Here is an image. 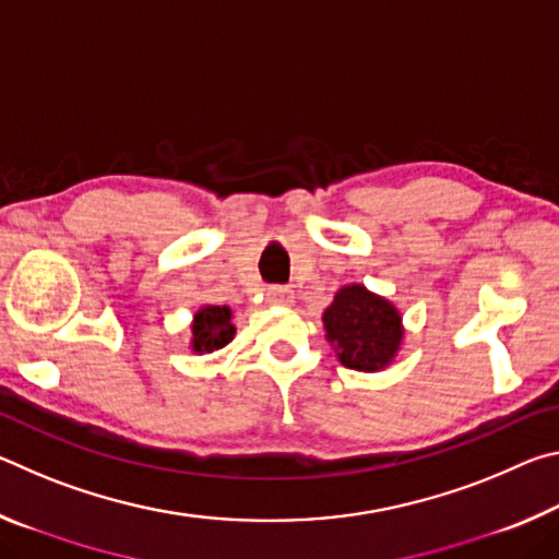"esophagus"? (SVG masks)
Returning a JSON list of instances; mask_svg holds the SVG:
<instances>
[{
    "mask_svg": "<svg viewBox=\"0 0 559 559\" xmlns=\"http://www.w3.org/2000/svg\"><path fill=\"white\" fill-rule=\"evenodd\" d=\"M266 296L273 306H290L293 302V290L286 286H271Z\"/></svg>",
    "mask_w": 559,
    "mask_h": 559,
    "instance_id": "esophagus-1",
    "label": "esophagus"
}]
</instances>
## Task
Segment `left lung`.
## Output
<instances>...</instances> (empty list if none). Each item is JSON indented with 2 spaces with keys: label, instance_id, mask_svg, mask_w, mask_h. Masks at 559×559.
I'll use <instances>...</instances> for the list:
<instances>
[{
  "label": "left lung",
  "instance_id": "8db88e82",
  "mask_svg": "<svg viewBox=\"0 0 559 559\" xmlns=\"http://www.w3.org/2000/svg\"><path fill=\"white\" fill-rule=\"evenodd\" d=\"M325 337L349 370H384L400 353L402 316L390 300L359 283L343 286L323 313Z\"/></svg>",
  "mask_w": 559,
  "mask_h": 559
}]
</instances>
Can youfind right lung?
Wrapping results in <instances>:
<instances>
[{
  "mask_svg": "<svg viewBox=\"0 0 559 559\" xmlns=\"http://www.w3.org/2000/svg\"><path fill=\"white\" fill-rule=\"evenodd\" d=\"M236 335L231 325V308L229 306H204L194 313L192 320V349L194 353H214L229 345Z\"/></svg>",
  "mask_w": 559,
  "mask_h": 559,
  "instance_id": "obj_1",
  "label": "right lung"
}]
</instances>
